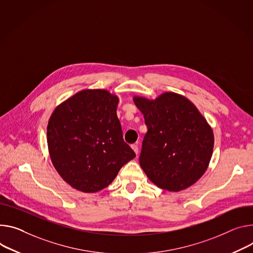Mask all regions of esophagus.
Wrapping results in <instances>:
<instances>
[{
	"label": "esophagus",
	"instance_id": "esophagus-1",
	"mask_svg": "<svg viewBox=\"0 0 253 253\" xmlns=\"http://www.w3.org/2000/svg\"><path fill=\"white\" fill-rule=\"evenodd\" d=\"M131 148H132V149H133V151L136 153V155L138 154V152H139V149H138V145L133 144V145H131Z\"/></svg>",
	"mask_w": 253,
	"mask_h": 253
}]
</instances>
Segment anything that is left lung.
<instances>
[{
  "instance_id": "obj_1",
  "label": "left lung",
  "mask_w": 253,
  "mask_h": 253,
  "mask_svg": "<svg viewBox=\"0 0 253 253\" xmlns=\"http://www.w3.org/2000/svg\"><path fill=\"white\" fill-rule=\"evenodd\" d=\"M133 101L148 129L139 156L147 177L169 192L194 185L212 157L211 126L190 100L175 93L167 91L155 100L134 97Z\"/></svg>"
}]
</instances>
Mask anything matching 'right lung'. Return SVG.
Masks as SVG:
<instances>
[{"label": "right lung", "mask_w": 253, "mask_h": 253, "mask_svg": "<svg viewBox=\"0 0 253 253\" xmlns=\"http://www.w3.org/2000/svg\"><path fill=\"white\" fill-rule=\"evenodd\" d=\"M119 98L106 89H83L58 105L47 125L51 162L74 189L99 192L136 154L124 142Z\"/></svg>", "instance_id": "add662e5"}]
</instances>
